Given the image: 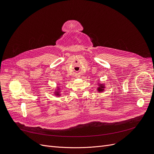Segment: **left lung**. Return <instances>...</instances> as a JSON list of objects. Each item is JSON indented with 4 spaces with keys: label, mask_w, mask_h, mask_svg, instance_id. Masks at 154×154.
<instances>
[{
    "label": "left lung",
    "mask_w": 154,
    "mask_h": 154,
    "mask_svg": "<svg viewBox=\"0 0 154 154\" xmlns=\"http://www.w3.org/2000/svg\"><path fill=\"white\" fill-rule=\"evenodd\" d=\"M105 87H104V85H102V84H100V87L97 88V91L98 92H102L103 91Z\"/></svg>",
    "instance_id": "left-lung-1"
}]
</instances>
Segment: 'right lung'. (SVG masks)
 <instances>
[{
  "instance_id": "obj_1",
  "label": "right lung",
  "mask_w": 154,
  "mask_h": 154,
  "mask_svg": "<svg viewBox=\"0 0 154 154\" xmlns=\"http://www.w3.org/2000/svg\"><path fill=\"white\" fill-rule=\"evenodd\" d=\"M56 92H57V91H56ZM55 94H57V96H58V95H59V93H58V92H55Z\"/></svg>"
}]
</instances>
